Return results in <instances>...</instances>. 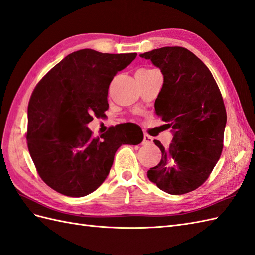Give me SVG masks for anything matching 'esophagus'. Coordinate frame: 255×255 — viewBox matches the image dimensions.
<instances>
[{"instance_id":"esophagus-1","label":"esophagus","mask_w":255,"mask_h":255,"mask_svg":"<svg viewBox=\"0 0 255 255\" xmlns=\"http://www.w3.org/2000/svg\"><path fill=\"white\" fill-rule=\"evenodd\" d=\"M153 142V138L151 136L144 134L143 135V139H142V144H151Z\"/></svg>"}]
</instances>
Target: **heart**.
Here are the masks:
<instances>
[{"label": "heart", "mask_w": 255, "mask_h": 255, "mask_svg": "<svg viewBox=\"0 0 255 255\" xmlns=\"http://www.w3.org/2000/svg\"><path fill=\"white\" fill-rule=\"evenodd\" d=\"M149 71H152V70H139L138 72H149Z\"/></svg>", "instance_id": "b5f03b06"}]
</instances>
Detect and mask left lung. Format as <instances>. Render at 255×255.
<instances>
[{"instance_id":"1","label":"left lung","mask_w":255,"mask_h":255,"mask_svg":"<svg viewBox=\"0 0 255 255\" xmlns=\"http://www.w3.org/2000/svg\"><path fill=\"white\" fill-rule=\"evenodd\" d=\"M140 57L163 74L154 108L174 136L166 149L154 140L162 159L147 176L168 194L189 193L207 180L222 152L226 111L221 92L208 67L183 47H163Z\"/></svg>"}]
</instances>
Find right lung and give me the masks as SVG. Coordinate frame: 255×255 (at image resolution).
<instances>
[{"instance_id": "right-lung-1", "label": "right lung", "mask_w": 255, "mask_h": 255, "mask_svg": "<svg viewBox=\"0 0 255 255\" xmlns=\"http://www.w3.org/2000/svg\"><path fill=\"white\" fill-rule=\"evenodd\" d=\"M137 53H102L81 49L68 54L38 82L27 106V148L38 175L59 193L82 197L105 181L116 151L138 144L142 130L116 126L93 138L88 123L108 109V88L116 74ZM62 120H73L80 132L71 140L55 139Z\"/></svg>"}]
</instances>
